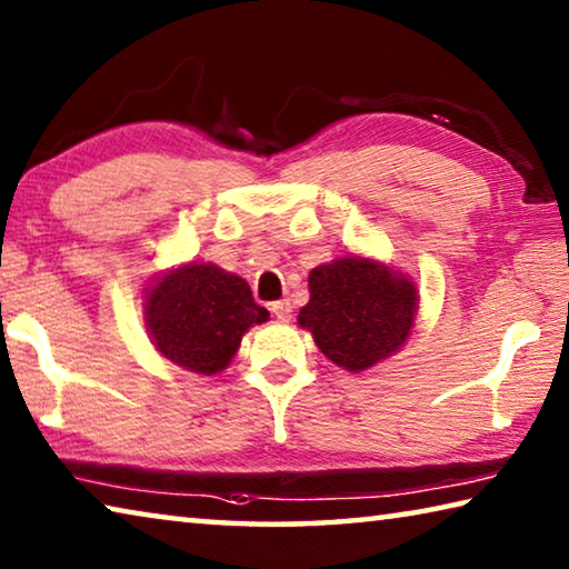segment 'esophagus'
Here are the masks:
<instances>
[{
    "label": "esophagus",
    "mask_w": 569,
    "mask_h": 569,
    "mask_svg": "<svg viewBox=\"0 0 569 569\" xmlns=\"http://www.w3.org/2000/svg\"><path fill=\"white\" fill-rule=\"evenodd\" d=\"M271 313L278 321H291L293 306H291V301H276V303H271Z\"/></svg>",
    "instance_id": "34e87169"
}]
</instances>
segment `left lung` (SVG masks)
I'll return each instance as SVG.
<instances>
[{"label":"left lung","mask_w":569,"mask_h":569,"mask_svg":"<svg viewBox=\"0 0 569 569\" xmlns=\"http://www.w3.org/2000/svg\"><path fill=\"white\" fill-rule=\"evenodd\" d=\"M308 293L298 326L311 331L326 359L351 373L399 353L419 313L413 278L359 253L316 266Z\"/></svg>","instance_id":"1"}]
</instances>
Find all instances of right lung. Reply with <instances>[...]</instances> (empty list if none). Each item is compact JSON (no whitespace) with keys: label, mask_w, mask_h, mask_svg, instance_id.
Masks as SVG:
<instances>
[{"label":"right lung","mask_w":569,"mask_h":569,"mask_svg":"<svg viewBox=\"0 0 569 569\" xmlns=\"http://www.w3.org/2000/svg\"><path fill=\"white\" fill-rule=\"evenodd\" d=\"M142 308L148 336L162 359L203 377L228 369L250 326L271 316L253 301L243 278L200 261L156 276Z\"/></svg>","instance_id":"1"}]
</instances>
